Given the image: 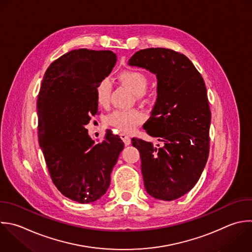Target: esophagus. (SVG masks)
<instances>
[{
  "label": "esophagus",
  "mask_w": 252,
  "mask_h": 252,
  "mask_svg": "<svg viewBox=\"0 0 252 252\" xmlns=\"http://www.w3.org/2000/svg\"><path fill=\"white\" fill-rule=\"evenodd\" d=\"M120 137H121V139L123 140V142H124V144H125L126 146H128V145L131 144V138H130L127 134L121 133V134H120Z\"/></svg>",
  "instance_id": "34e87169"
}]
</instances>
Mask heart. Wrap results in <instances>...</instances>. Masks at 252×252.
<instances>
[{
    "label": "heart",
    "mask_w": 252,
    "mask_h": 252,
    "mask_svg": "<svg viewBox=\"0 0 252 252\" xmlns=\"http://www.w3.org/2000/svg\"><path fill=\"white\" fill-rule=\"evenodd\" d=\"M118 80L121 84L129 88L138 98H143L149 94L147 90L149 85L148 76L138 69H126L119 73ZM112 84L108 78H103L94 88L95 98L99 105L107 106L110 102ZM145 120V113L139 109H117L107 117L110 126L124 131L131 132Z\"/></svg>",
    "instance_id": "b5f03b06"
}]
</instances>
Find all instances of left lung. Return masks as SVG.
Here are the masks:
<instances>
[{
  "label": "left lung",
  "instance_id": "obj_1",
  "mask_svg": "<svg viewBox=\"0 0 252 252\" xmlns=\"http://www.w3.org/2000/svg\"><path fill=\"white\" fill-rule=\"evenodd\" d=\"M128 65L158 79L157 102L143 127L161 144L132 139L146 191L158 200H175L194 187L209 156L211 111L204 80L185 55L166 48L140 50Z\"/></svg>",
  "mask_w": 252,
  "mask_h": 252
}]
</instances>
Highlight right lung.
Wrapping results in <instances>:
<instances>
[{
	"label": "right lung",
	"mask_w": 252,
	"mask_h": 252,
	"mask_svg": "<svg viewBox=\"0 0 252 252\" xmlns=\"http://www.w3.org/2000/svg\"><path fill=\"white\" fill-rule=\"evenodd\" d=\"M116 60L109 50H72L48 67L38 94V141L50 176L64 196L81 204L105 194L124 148L111 131L95 145L86 129L97 112L94 88Z\"/></svg>",
	"instance_id": "right-lung-1"
}]
</instances>
